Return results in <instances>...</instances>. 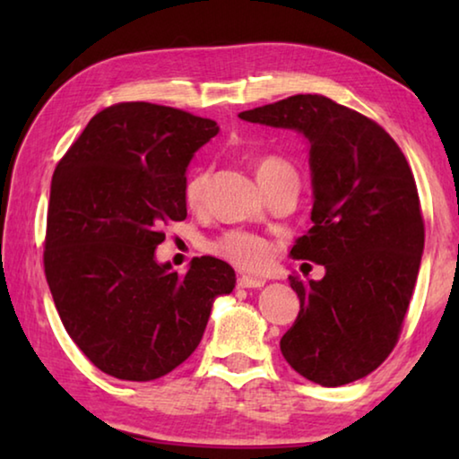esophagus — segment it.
Masks as SVG:
<instances>
[{"mask_svg": "<svg viewBox=\"0 0 459 459\" xmlns=\"http://www.w3.org/2000/svg\"><path fill=\"white\" fill-rule=\"evenodd\" d=\"M263 285H265V279L263 277H253V275L238 277V287H245V290H259Z\"/></svg>", "mask_w": 459, "mask_h": 459, "instance_id": "obj_1", "label": "esophagus"}]
</instances>
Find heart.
<instances>
[{"label": "heart", "instance_id": "1", "mask_svg": "<svg viewBox=\"0 0 459 459\" xmlns=\"http://www.w3.org/2000/svg\"><path fill=\"white\" fill-rule=\"evenodd\" d=\"M293 174V168L287 164L285 160L275 158V155H267V158H261L255 161V176L261 184V188H265L269 182L277 180L279 176ZM208 186V172L206 169H200V172L194 174L188 184H186L184 198L186 204L190 208H198L204 200V192ZM212 253L219 255V257L235 263L237 267L259 271L269 263L271 255V245L265 238L259 235H251V232L243 230H230L227 235H222L219 240L212 243Z\"/></svg>", "mask_w": 459, "mask_h": 459}]
</instances>
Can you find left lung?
Returning a JSON list of instances; mask_svg holds the SVG:
<instances>
[{
  "label": "left lung",
  "instance_id": "left-lung-1",
  "mask_svg": "<svg viewBox=\"0 0 459 459\" xmlns=\"http://www.w3.org/2000/svg\"><path fill=\"white\" fill-rule=\"evenodd\" d=\"M307 139L312 222L293 259L324 265L320 281L290 277L298 320L281 354L312 383H354L397 344L421 265L425 230L405 155L386 131L322 95H295L238 113Z\"/></svg>",
  "mask_w": 459,
  "mask_h": 459
}]
</instances>
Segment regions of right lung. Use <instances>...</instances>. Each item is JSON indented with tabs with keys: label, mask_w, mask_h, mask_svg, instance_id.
<instances>
[{
	"label": "right lung",
	"mask_w": 459,
	"mask_h": 459,
	"mask_svg": "<svg viewBox=\"0 0 459 459\" xmlns=\"http://www.w3.org/2000/svg\"><path fill=\"white\" fill-rule=\"evenodd\" d=\"M219 134L212 119L152 103L97 113L56 166L46 229V279L68 336L107 375L153 380L200 344L235 269L158 263L161 222L186 219V169Z\"/></svg>",
	"instance_id": "right-lung-1"
}]
</instances>
